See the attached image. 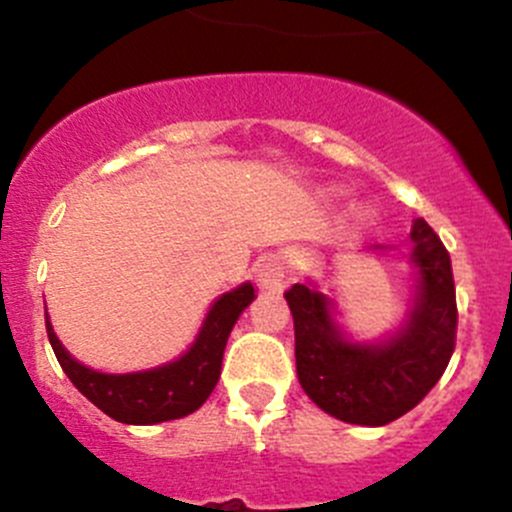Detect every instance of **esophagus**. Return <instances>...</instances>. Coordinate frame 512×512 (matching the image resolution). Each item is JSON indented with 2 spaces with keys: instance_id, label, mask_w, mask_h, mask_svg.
<instances>
[{
  "instance_id": "1",
  "label": "esophagus",
  "mask_w": 512,
  "mask_h": 512,
  "mask_svg": "<svg viewBox=\"0 0 512 512\" xmlns=\"http://www.w3.org/2000/svg\"><path fill=\"white\" fill-rule=\"evenodd\" d=\"M257 282L262 289H282L289 282V265L285 257L270 255L257 265Z\"/></svg>"
}]
</instances>
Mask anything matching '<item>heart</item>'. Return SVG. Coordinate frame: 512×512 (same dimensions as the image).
<instances>
[{
    "label": "heart",
    "instance_id": "1",
    "mask_svg": "<svg viewBox=\"0 0 512 512\" xmlns=\"http://www.w3.org/2000/svg\"><path fill=\"white\" fill-rule=\"evenodd\" d=\"M374 215H376V213L369 208V205H361V208L356 210V220H359L361 225H369L371 220H374Z\"/></svg>",
    "mask_w": 512,
    "mask_h": 512
}]
</instances>
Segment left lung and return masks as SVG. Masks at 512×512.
I'll list each match as a JSON object with an SVG mask.
<instances>
[{
  "mask_svg": "<svg viewBox=\"0 0 512 512\" xmlns=\"http://www.w3.org/2000/svg\"><path fill=\"white\" fill-rule=\"evenodd\" d=\"M371 255L401 252L369 247ZM414 294L406 314L379 339H356L339 324L342 309L317 280L287 289L294 319V359L304 394L329 416L356 426H386L436 386L456 347V289L451 257L423 218L414 220L406 255Z\"/></svg>",
  "mask_w": 512,
  "mask_h": 512,
  "instance_id": "obj_1",
  "label": "left lung"
}]
</instances>
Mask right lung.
I'll return each instance as SVG.
<instances>
[{
  "instance_id": "add662e5",
  "label": "right lung",
  "mask_w": 512,
  "mask_h": 512,
  "mask_svg": "<svg viewBox=\"0 0 512 512\" xmlns=\"http://www.w3.org/2000/svg\"><path fill=\"white\" fill-rule=\"evenodd\" d=\"M255 297L252 282H242L240 287L220 294L210 304L198 337L183 354L160 366L128 371V374L96 371L74 359L56 337L49 314H46V332H49L51 349L64 374L91 404L113 421L128 423V426H151V423L193 414L208 401V396L218 386L227 337Z\"/></svg>"
}]
</instances>
